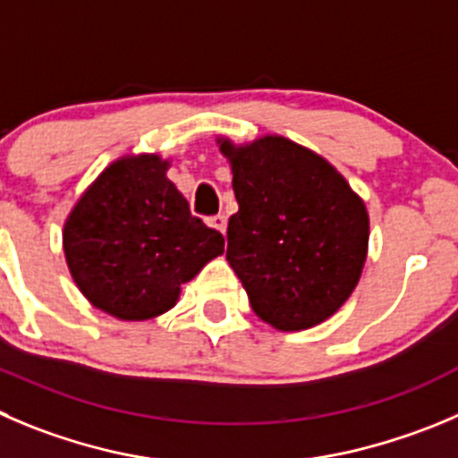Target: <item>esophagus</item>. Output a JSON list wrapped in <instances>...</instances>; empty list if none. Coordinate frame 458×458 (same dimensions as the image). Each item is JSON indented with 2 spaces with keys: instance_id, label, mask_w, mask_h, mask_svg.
Here are the masks:
<instances>
[{
  "instance_id": "obj_1",
  "label": "esophagus",
  "mask_w": 458,
  "mask_h": 458,
  "mask_svg": "<svg viewBox=\"0 0 458 458\" xmlns=\"http://www.w3.org/2000/svg\"><path fill=\"white\" fill-rule=\"evenodd\" d=\"M208 225L213 226V229H217L220 233L226 232V217L222 216V213H217V216H213L211 220H208Z\"/></svg>"
}]
</instances>
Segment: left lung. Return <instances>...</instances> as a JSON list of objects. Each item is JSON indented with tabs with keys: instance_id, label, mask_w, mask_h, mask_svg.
Returning <instances> with one entry per match:
<instances>
[{
	"instance_id": "1",
	"label": "left lung",
	"mask_w": 458,
	"mask_h": 458,
	"mask_svg": "<svg viewBox=\"0 0 458 458\" xmlns=\"http://www.w3.org/2000/svg\"><path fill=\"white\" fill-rule=\"evenodd\" d=\"M238 213L226 226V260L251 308L278 330L321 324L355 290L369 245V216L342 175L283 137L233 148Z\"/></svg>"
}]
</instances>
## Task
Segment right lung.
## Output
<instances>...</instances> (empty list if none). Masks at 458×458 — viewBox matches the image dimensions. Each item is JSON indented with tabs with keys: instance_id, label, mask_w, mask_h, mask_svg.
I'll use <instances>...</instances> for the list:
<instances>
[{
	"instance_id": "1",
	"label": "right lung",
	"mask_w": 458,
	"mask_h": 458,
	"mask_svg": "<svg viewBox=\"0 0 458 458\" xmlns=\"http://www.w3.org/2000/svg\"><path fill=\"white\" fill-rule=\"evenodd\" d=\"M159 157L119 159L89 186L64 225L67 265L98 310L128 321L171 310L182 283L225 251L193 216Z\"/></svg>"
}]
</instances>
